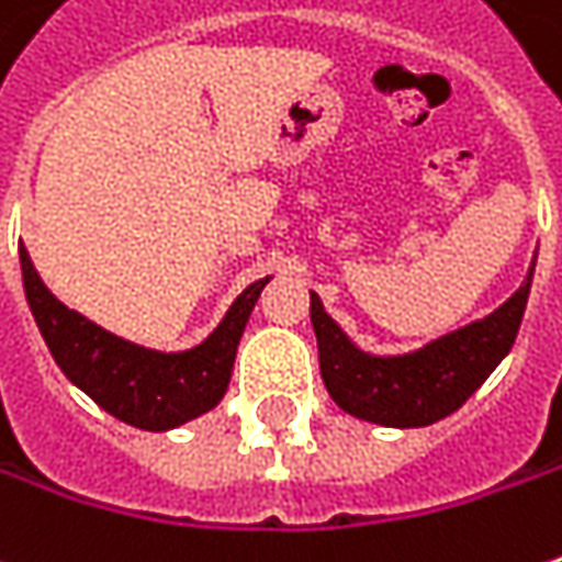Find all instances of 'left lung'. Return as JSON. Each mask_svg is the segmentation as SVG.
<instances>
[{
	"label": "left lung",
	"mask_w": 562,
	"mask_h": 562,
	"mask_svg": "<svg viewBox=\"0 0 562 562\" xmlns=\"http://www.w3.org/2000/svg\"><path fill=\"white\" fill-rule=\"evenodd\" d=\"M525 282L494 314L447 333L412 355L361 352L329 321L321 299L311 292V324L321 349V374L333 403L361 422L383 427H427L452 415L513 349L522 324L528 289Z\"/></svg>",
	"instance_id": "8db88e82"
}]
</instances>
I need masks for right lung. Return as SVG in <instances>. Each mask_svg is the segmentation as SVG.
Instances as JSON below:
<instances>
[{
  "mask_svg": "<svg viewBox=\"0 0 562 562\" xmlns=\"http://www.w3.org/2000/svg\"><path fill=\"white\" fill-rule=\"evenodd\" d=\"M27 305L61 374L81 386L112 418L140 430H169L210 412L223 400L238 339L267 280L251 282L207 342L179 355L150 352L68 311L43 285L27 248H18Z\"/></svg>",
  "mask_w": 562,
  "mask_h": 562,
  "instance_id": "right-lung-1",
  "label": "right lung"
}]
</instances>
